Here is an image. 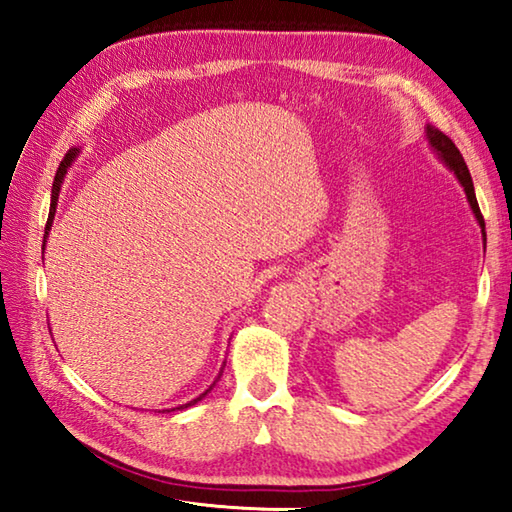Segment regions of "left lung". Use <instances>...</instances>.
<instances>
[{
	"instance_id": "8db88e82",
	"label": "left lung",
	"mask_w": 512,
	"mask_h": 512,
	"mask_svg": "<svg viewBox=\"0 0 512 512\" xmlns=\"http://www.w3.org/2000/svg\"><path fill=\"white\" fill-rule=\"evenodd\" d=\"M427 137H429V144L433 146V149L438 151V155H440V158H443V162L447 164V167L456 173L458 183L463 185L465 194H467V201H470V205H472V212H474V216H476V221H479V225L485 230L483 214H481V210H479V203H476V194H474V185H472L470 169H467V164H465V160H463L461 151H458L456 144H454L452 140H449V137H447L445 133H440L438 128L427 126ZM483 237H485V232H483Z\"/></svg>"
}]
</instances>
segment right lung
Returning a JSON list of instances; mask_svg holds the SVG:
<instances>
[{"instance_id":"add662e5","label":"right lung","mask_w":512,"mask_h":512,"mask_svg":"<svg viewBox=\"0 0 512 512\" xmlns=\"http://www.w3.org/2000/svg\"><path fill=\"white\" fill-rule=\"evenodd\" d=\"M76 149H69L67 153H65V158H63V162H60V167H58V171H56V178H54V189H51V210H49V219H47V225H45V239H47V232L51 230V219H54V212H56V201H58V192H60V183H63V178H65V173H67V167H69V162H72L74 158H76ZM207 395V391L201 395V397H196L194 402H189V404H183V406H178V409H187V406H192V404H196V402H201L203 397Z\"/></svg>"}]
</instances>
